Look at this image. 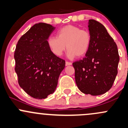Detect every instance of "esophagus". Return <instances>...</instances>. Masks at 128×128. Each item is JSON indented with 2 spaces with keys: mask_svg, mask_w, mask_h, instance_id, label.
Instances as JSON below:
<instances>
[{
  "mask_svg": "<svg viewBox=\"0 0 128 128\" xmlns=\"http://www.w3.org/2000/svg\"><path fill=\"white\" fill-rule=\"evenodd\" d=\"M65 64H66V65H71V64H72V62H67V61H66Z\"/></svg>",
  "mask_w": 128,
  "mask_h": 128,
  "instance_id": "esophagus-1",
  "label": "esophagus"
}]
</instances>
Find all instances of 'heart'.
I'll return each mask as SVG.
<instances>
[{
	"label": "heart",
	"mask_w": 128,
	"mask_h": 128,
	"mask_svg": "<svg viewBox=\"0 0 128 128\" xmlns=\"http://www.w3.org/2000/svg\"><path fill=\"white\" fill-rule=\"evenodd\" d=\"M47 42L51 51L56 56H61L66 46L68 57H82L89 50L91 35L88 30L74 25H67L58 30L56 36H50Z\"/></svg>",
	"instance_id": "obj_1"
}]
</instances>
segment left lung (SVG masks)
Here are the masks:
<instances>
[{"mask_svg":"<svg viewBox=\"0 0 128 128\" xmlns=\"http://www.w3.org/2000/svg\"><path fill=\"white\" fill-rule=\"evenodd\" d=\"M91 44L82 60L73 63L80 90L93 96L104 94L112 87L120 61L117 45L103 25L95 20L88 23Z\"/></svg>","mask_w":128,"mask_h":128,"instance_id":"obj_1","label":"left lung"}]
</instances>
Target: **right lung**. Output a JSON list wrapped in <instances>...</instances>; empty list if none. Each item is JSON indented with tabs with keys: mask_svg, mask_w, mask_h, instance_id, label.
I'll return each instance as SVG.
<instances>
[{
	"mask_svg": "<svg viewBox=\"0 0 128 128\" xmlns=\"http://www.w3.org/2000/svg\"><path fill=\"white\" fill-rule=\"evenodd\" d=\"M55 28L38 23L18 40L14 53L15 71L20 86L35 99L46 98L55 92L65 61L54 55L47 39Z\"/></svg>",
	"mask_w": 128,
	"mask_h": 128,
	"instance_id": "add662e5",
	"label": "right lung"
}]
</instances>
